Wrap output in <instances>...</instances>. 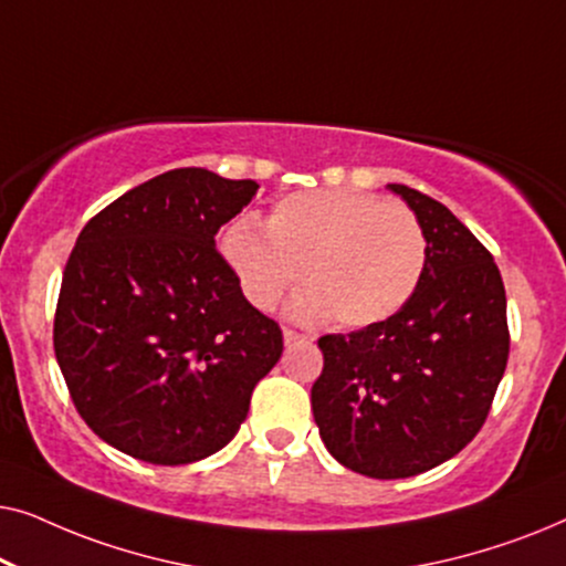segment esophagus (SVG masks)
<instances>
[{
  "instance_id": "esophagus-1",
  "label": "esophagus",
  "mask_w": 566,
  "mask_h": 566,
  "mask_svg": "<svg viewBox=\"0 0 566 566\" xmlns=\"http://www.w3.org/2000/svg\"><path fill=\"white\" fill-rule=\"evenodd\" d=\"M283 339H285V345H304V343H308V337L301 335V332H296L293 327H283Z\"/></svg>"
}]
</instances>
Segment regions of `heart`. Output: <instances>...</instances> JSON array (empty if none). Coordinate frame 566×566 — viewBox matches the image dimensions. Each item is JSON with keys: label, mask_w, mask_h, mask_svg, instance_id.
Masks as SVG:
<instances>
[{"label": "heart", "mask_w": 566, "mask_h": 566, "mask_svg": "<svg viewBox=\"0 0 566 566\" xmlns=\"http://www.w3.org/2000/svg\"><path fill=\"white\" fill-rule=\"evenodd\" d=\"M268 234L239 221L221 250L244 296L273 308L301 270V312L358 329L389 319L415 296L428 265V239L415 211L353 190L285 196L268 216Z\"/></svg>", "instance_id": "1"}]
</instances>
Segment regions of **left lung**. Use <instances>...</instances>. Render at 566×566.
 <instances>
[{
	"mask_svg": "<svg viewBox=\"0 0 566 566\" xmlns=\"http://www.w3.org/2000/svg\"><path fill=\"white\" fill-rule=\"evenodd\" d=\"M428 239L415 296L389 319L319 337L314 420L343 467L405 479L463 451L490 415L510 355L505 285L492 252L443 203L389 185Z\"/></svg>",
	"mask_w": 566,
	"mask_h": 566,
	"instance_id": "8db88e82",
	"label": "left lung"
}]
</instances>
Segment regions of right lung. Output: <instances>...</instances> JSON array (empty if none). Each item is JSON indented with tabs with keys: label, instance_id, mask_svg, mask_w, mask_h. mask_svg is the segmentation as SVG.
Wrapping results in <instances>:
<instances>
[{
	"label": "right lung",
	"instance_id": "add662e5",
	"mask_svg": "<svg viewBox=\"0 0 566 566\" xmlns=\"http://www.w3.org/2000/svg\"><path fill=\"white\" fill-rule=\"evenodd\" d=\"M258 188L169 169L92 216L69 254L59 368L82 420L134 459L180 467L221 451L281 358V327L213 239Z\"/></svg>",
	"mask_w": 566,
	"mask_h": 566
}]
</instances>
